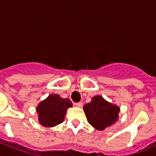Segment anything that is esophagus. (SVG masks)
Returning a JSON list of instances; mask_svg holds the SVG:
<instances>
[{
	"label": "esophagus",
	"mask_w": 156,
	"mask_h": 156,
	"mask_svg": "<svg viewBox=\"0 0 156 156\" xmlns=\"http://www.w3.org/2000/svg\"><path fill=\"white\" fill-rule=\"evenodd\" d=\"M75 105L76 106V107H78V108H82L83 103L82 102H77V103H76Z\"/></svg>",
	"instance_id": "34e87169"
}]
</instances>
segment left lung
I'll return each instance as SVG.
<instances>
[{
  "label": "left lung",
  "instance_id": "8db88e82",
  "mask_svg": "<svg viewBox=\"0 0 156 156\" xmlns=\"http://www.w3.org/2000/svg\"><path fill=\"white\" fill-rule=\"evenodd\" d=\"M119 110V107L107 101L101 96L92 98L91 101L83 106L88 122L98 130L114 124L118 120Z\"/></svg>",
  "mask_w": 156,
  "mask_h": 156
}]
</instances>
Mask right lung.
Returning a JSON list of instances; mask_svg holds the SVG:
<instances>
[{
  "mask_svg": "<svg viewBox=\"0 0 156 156\" xmlns=\"http://www.w3.org/2000/svg\"><path fill=\"white\" fill-rule=\"evenodd\" d=\"M73 106L69 98H62L58 94H51L37 107L38 120L45 127H53L64 121L66 111Z\"/></svg>",
  "mask_w": 156,
  "mask_h": 156,
  "instance_id": "right-lung-1",
  "label": "right lung"
}]
</instances>
